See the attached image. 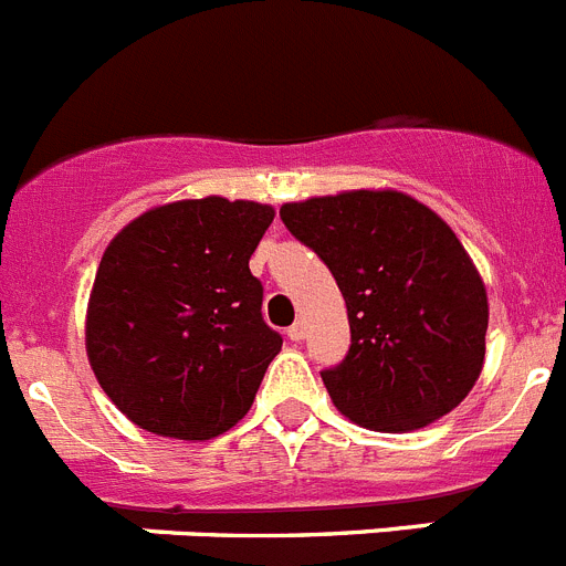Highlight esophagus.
Returning a JSON list of instances; mask_svg holds the SVG:
<instances>
[{
	"label": "esophagus",
	"instance_id": "esophagus-1",
	"mask_svg": "<svg viewBox=\"0 0 566 566\" xmlns=\"http://www.w3.org/2000/svg\"><path fill=\"white\" fill-rule=\"evenodd\" d=\"M304 333H307V331H304V322H296V324H290V327H287L290 342H302Z\"/></svg>",
	"mask_w": 566,
	"mask_h": 566
}]
</instances>
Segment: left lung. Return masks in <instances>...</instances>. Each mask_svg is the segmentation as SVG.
<instances>
[{"label": "left lung", "instance_id": "1", "mask_svg": "<svg viewBox=\"0 0 566 566\" xmlns=\"http://www.w3.org/2000/svg\"><path fill=\"white\" fill-rule=\"evenodd\" d=\"M279 216L347 304L350 350L322 370L333 405L385 432L459 407L484 365L488 290L453 230L396 190L293 201Z\"/></svg>", "mask_w": 566, "mask_h": 566}]
</instances>
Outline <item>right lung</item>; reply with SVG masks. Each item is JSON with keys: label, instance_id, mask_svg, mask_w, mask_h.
<instances>
[{"label": "right lung", "instance_id": "right-lung-1", "mask_svg": "<svg viewBox=\"0 0 566 566\" xmlns=\"http://www.w3.org/2000/svg\"><path fill=\"white\" fill-rule=\"evenodd\" d=\"M273 208L222 196L174 201L127 224L102 255L87 358L142 430L205 441L230 430L282 350L250 255Z\"/></svg>", "mask_w": 566, "mask_h": 566}]
</instances>
